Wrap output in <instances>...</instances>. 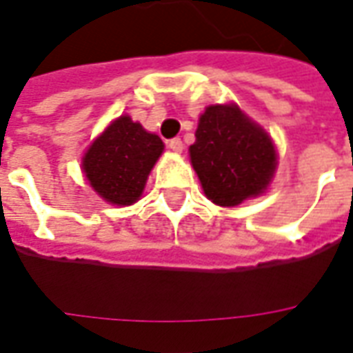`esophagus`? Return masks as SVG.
<instances>
[{
  "label": "esophagus",
  "mask_w": 353,
  "mask_h": 353,
  "mask_svg": "<svg viewBox=\"0 0 353 353\" xmlns=\"http://www.w3.org/2000/svg\"><path fill=\"white\" fill-rule=\"evenodd\" d=\"M168 148L174 151V153H181V151H183V142H181V138H172L168 142Z\"/></svg>",
  "instance_id": "obj_1"
}]
</instances>
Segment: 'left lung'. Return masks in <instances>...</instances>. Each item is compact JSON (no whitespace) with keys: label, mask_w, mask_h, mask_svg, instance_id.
<instances>
[{"label":"left lung","mask_w":353,"mask_h":353,"mask_svg":"<svg viewBox=\"0 0 353 353\" xmlns=\"http://www.w3.org/2000/svg\"><path fill=\"white\" fill-rule=\"evenodd\" d=\"M194 137L190 164L211 202L236 208L268 190L276 168L275 143L237 104L208 106Z\"/></svg>","instance_id":"left-lung-1"}]
</instances>
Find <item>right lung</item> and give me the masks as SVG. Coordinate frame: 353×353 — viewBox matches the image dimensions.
<instances>
[{"label": "right lung", "mask_w": 353, "mask_h": 353, "mask_svg": "<svg viewBox=\"0 0 353 353\" xmlns=\"http://www.w3.org/2000/svg\"><path fill=\"white\" fill-rule=\"evenodd\" d=\"M161 138L129 116L114 119L82 157V172L91 189L114 205L140 200L148 176L163 155Z\"/></svg>", "instance_id": "1"}]
</instances>
